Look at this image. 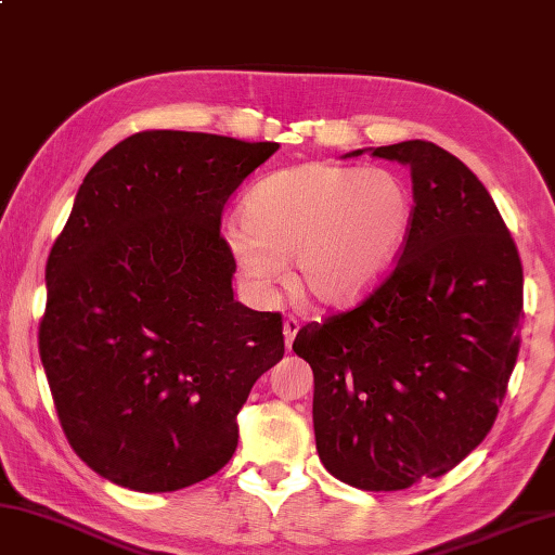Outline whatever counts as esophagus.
<instances>
[{
    "mask_svg": "<svg viewBox=\"0 0 555 555\" xmlns=\"http://www.w3.org/2000/svg\"><path fill=\"white\" fill-rule=\"evenodd\" d=\"M297 332H299V322H297V319H285V324H283V334H285V346H287V351H289V348H293V341H295Z\"/></svg>",
    "mask_w": 555,
    "mask_h": 555,
    "instance_id": "1",
    "label": "esophagus"
}]
</instances>
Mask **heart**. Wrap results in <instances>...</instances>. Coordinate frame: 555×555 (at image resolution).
<instances>
[{
  "instance_id": "heart-1",
  "label": "heart",
  "mask_w": 555,
  "mask_h": 555,
  "mask_svg": "<svg viewBox=\"0 0 555 555\" xmlns=\"http://www.w3.org/2000/svg\"><path fill=\"white\" fill-rule=\"evenodd\" d=\"M402 178L336 163H305L253 184L227 246L253 295H268L293 258L289 285L317 307H351L390 275L412 229Z\"/></svg>"
}]
</instances>
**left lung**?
Masks as SVG:
<instances>
[{
	"mask_svg": "<svg viewBox=\"0 0 555 555\" xmlns=\"http://www.w3.org/2000/svg\"><path fill=\"white\" fill-rule=\"evenodd\" d=\"M365 151L412 172L402 258L361 307L299 328L293 351L314 373L324 468L392 492L449 473L492 429L519 353L524 272L468 165L429 141Z\"/></svg>",
	"mask_w": 555,
	"mask_h": 555,
	"instance_id": "left-lung-1",
	"label": "left lung"
}]
</instances>
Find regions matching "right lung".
Returning <instances> with one entry per match:
<instances>
[{"instance_id": "right-lung-1", "label": "right lung", "mask_w": 555, "mask_h": 555, "mask_svg": "<svg viewBox=\"0 0 555 555\" xmlns=\"http://www.w3.org/2000/svg\"><path fill=\"white\" fill-rule=\"evenodd\" d=\"M280 143L141 131L85 175L46 266L41 363L75 453L114 485L172 492L231 461L283 317L233 299L223 204Z\"/></svg>"}]
</instances>
